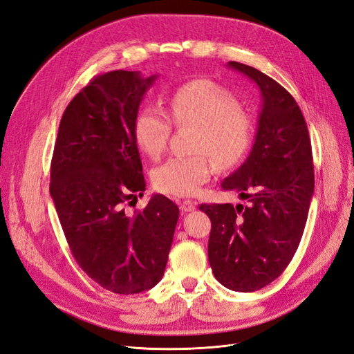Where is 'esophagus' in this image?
Instances as JSON below:
<instances>
[{
    "label": "esophagus",
    "mask_w": 354,
    "mask_h": 354,
    "mask_svg": "<svg viewBox=\"0 0 354 354\" xmlns=\"http://www.w3.org/2000/svg\"><path fill=\"white\" fill-rule=\"evenodd\" d=\"M196 208V203L194 201H189V199H185L183 202L180 203V209L181 212H190L194 211Z\"/></svg>",
    "instance_id": "34e87169"
}]
</instances>
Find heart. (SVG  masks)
<instances>
[{"label": "heart", "mask_w": 354, "mask_h": 354, "mask_svg": "<svg viewBox=\"0 0 354 354\" xmlns=\"http://www.w3.org/2000/svg\"><path fill=\"white\" fill-rule=\"evenodd\" d=\"M165 112L178 127H195L192 156H173L152 171L156 190L173 196L196 195L216 171V162L233 167L252 143V116L221 85L209 80H195L180 85L165 100ZM169 121L155 106H145L133 121L137 147L149 158L165 151ZM213 157L211 158L210 156Z\"/></svg>", "instance_id": "obj_1"}]
</instances>
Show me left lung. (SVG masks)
I'll return each instance as SVG.
<instances>
[{"label":"left lung","mask_w":354,"mask_h":354,"mask_svg":"<svg viewBox=\"0 0 354 354\" xmlns=\"http://www.w3.org/2000/svg\"><path fill=\"white\" fill-rule=\"evenodd\" d=\"M261 91L263 108L250 156L221 183L246 205L201 203L211 220L208 260L232 291L252 292L279 277L301 241L315 190L312 143L301 109L279 82L229 62Z\"/></svg>","instance_id":"obj_1"}]
</instances>
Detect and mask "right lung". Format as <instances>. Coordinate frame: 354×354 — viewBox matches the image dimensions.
Listing matches in <instances>:
<instances>
[{
  "instance_id": "obj_1",
  "label": "right lung",
  "mask_w": 354,
  "mask_h": 354,
  "mask_svg": "<svg viewBox=\"0 0 354 354\" xmlns=\"http://www.w3.org/2000/svg\"><path fill=\"white\" fill-rule=\"evenodd\" d=\"M155 80L122 69L94 77L63 112L50 168V195L73 259L122 295L162 279L178 220L164 195L127 212L146 190L133 121Z\"/></svg>"
}]
</instances>
